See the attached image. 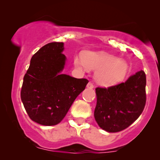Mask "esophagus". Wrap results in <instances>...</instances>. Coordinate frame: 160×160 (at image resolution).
Returning a JSON list of instances; mask_svg holds the SVG:
<instances>
[{"mask_svg":"<svg viewBox=\"0 0 160 160\" xmlns=\"http://www.w3.org/2000/svg\"><path fill=\"white\" fill-rule=\"evenodd\" d=\"M87 87L89 88V89H92V88H94V84H93L92 82H88V84H87Z\"/></svg>","mask_w":160,"mask_h":160,"instance_id":"34e87169","label":"esophagus"}]
</instances>
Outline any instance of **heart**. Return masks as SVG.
Here are the masks:
<instances>
[{"label":"heart","instance_id":"heart-1","mask_svg":"<svg viewBox=\"0 0 160 160\" xmlns=\"http://www.w3.org/2000/svg\"><path fill=\"white\" fill-rule=\"evenodd\" d=\"M74 64L79 68L98 71L97 82L103 86H111L120 82L126 76L128 65L123 60L103 52H86L83 56H76Z\"/></svg>","mask_w":160,"mask_h":160}]
</instances>
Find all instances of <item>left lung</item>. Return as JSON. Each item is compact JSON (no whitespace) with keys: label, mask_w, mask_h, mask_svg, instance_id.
Segmentation results:
<instances>
[{"label":"left lung","mask_w":160,"mask_h":160,"mask_svg":"<svg viewBox=\"0 0 160 160\" xmlns=\"http://www.w3.org/2000/svg\"><path fill=\"white\" fill-rule=\"evenodd\" d=\"M146 75L140 71L125 82L95 89L94 117L102 129L117 132L128 128L141 114L146 104Z\"/></svg>","instance_id":"left-lung-1"}]
</instances>
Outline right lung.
Segmentation results:
<instances>
[{"mask_svg": "<svg viewBox=\"0 0 160 160\" xmlns=\"http://www.w3.org/2000/svg\"><path fill=\"white\" fill-rule=\"evenodd\" d=\"M64 43L41 47L31 59L23 79L21 99L30 119L43 126H55L65 117L89 80L61 74L66 57Z\"/></svg>", "mask_w": 160, "mask_h": 160, "instance_id": "right-lung-1", "label": "right lung"}]
</instances>
